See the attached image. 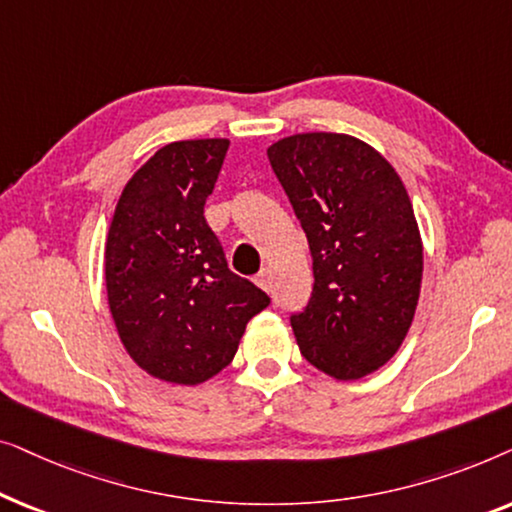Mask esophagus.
I'll return each mask as SVG.
<instances>
[{
  "instance_id": "34e87169",
  "label": "esophagus",
  "mask_w": 512,
  "mask_h": 512,
  "mask_svg": "<svg viewBox=\"0 0 512 512\" xmlns=\"http://www.w3.org/2000/svg\"><path fill=\"white\" fill-rule=\"evenodd\" d=\"M256 284L258 286H261V289L263 291H272V272L270 270H261V272H258V275H256Z\"/></svg>"
}]
</instances>
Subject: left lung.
<instances>
[{
    "instance_id": "1",
    "label": "left lung",
    "mask_w": 512,
    "mask_h": 512,
    "mask_svg": "<svg viewBox=\"0 0 512 512\" xmlns=\"http://www.w3.org/2000/svg\"><path fill=\"white\" fill-rule=\"evenodd\" d=\"M307 235L312 296L291 314L300 352L356 380L398 352L422 286V240L394 167L361 139L305 132L268 149Z\"/></svg>"
}]
</instances>
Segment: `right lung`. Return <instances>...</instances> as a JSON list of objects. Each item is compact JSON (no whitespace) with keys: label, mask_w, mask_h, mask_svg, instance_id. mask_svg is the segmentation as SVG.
<instances>
[{"label":"right lung","mask_w":512,"mask_h":512,"mask_svg":"<svg viewBox=\"0 0 512 512\" xmlns=\"http://www.w3.org/2000/svg\"><path fill=\"white\" fill-rule=\"evenodd\" d=\"M228 139H186L139 167L104 247L109 310L132 361L158 380L200 384L233 361L268 293L228 268L205 202Z\"/></svg>","instance_id":"1"}]
</instances>
